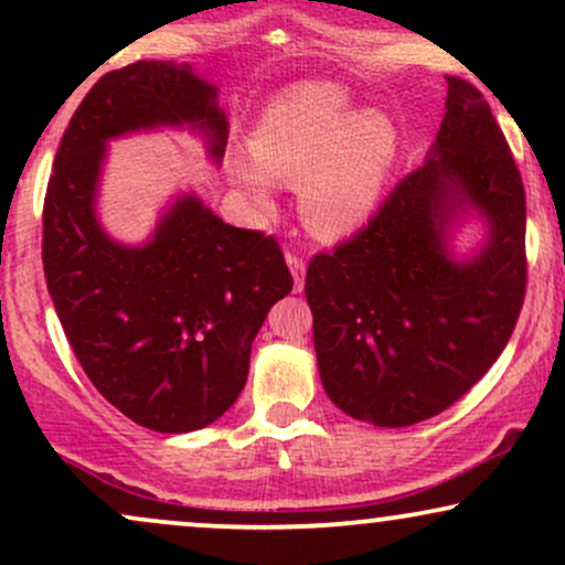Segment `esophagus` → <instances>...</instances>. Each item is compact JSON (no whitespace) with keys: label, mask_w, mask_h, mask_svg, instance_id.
<instances>
[{"label":"esophagus","mask_w":565,"mask_h":565,"mask_svg":"<svg viewBox=\"0 0 565 565\" xmlns=\"http://www.w3.org/2000/svg\"><path fill=\"white\" fill-rule=\"evenodd\" d=\"M287 265H289L291 276H295V289L302 291V284H305V260H302V255H297V252H287Z\"/></svg>","instance_id":"1"}]
</instances>
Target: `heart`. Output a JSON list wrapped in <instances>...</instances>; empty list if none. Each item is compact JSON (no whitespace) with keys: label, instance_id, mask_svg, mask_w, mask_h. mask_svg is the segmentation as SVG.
<instances>
[{"label":"heart","instance_id":"obj_1","mask_svg":"<svg viewBox=\"0 0 565 565\" xmlns=\"http://www.w3.org/2000/svg\"><path fill=\"white\" fill-rule=\"evenodd\" d=\"M249 148L252 161H236L231 174L252 210H274L270 180L300 188L308 231L337 238L372 215L398 138L387 116L359 114L337 84H302L265 111Z\"/></svg>","mask_w":565,"mask_h":565}]
</instances>
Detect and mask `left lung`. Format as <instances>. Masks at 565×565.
I'll use <instances>...</instances> for the list:
<instances>
[{
    "mask_svg": "<svg viewBox=\"0 0 565 565\" xmlns=\"http://www.w3.org/2000/svg\"><path fill=\"white\" fill-rule=\"evenodd\" d=\"M446 82L425 164L305 276L323 391L377 427L423 423L462 398L508 345L526 297L521 172L486 97L459 76ZM468 209L490 238L454 262L448 228Z\"/></svg>",
    "mask_w": 565,
    "mask_h": 565,
    "instance_id": "1",
    "label": "left lung"
}]
</instances>
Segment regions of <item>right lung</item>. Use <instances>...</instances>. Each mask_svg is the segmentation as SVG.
Instances as JSON below:
<instances>
[{"instance_id":"1","label":"right lung","mask_w":565,"mask_h":565,"mask_svg":"<svg viewBox=\"0 0 565 565\" xmlns=\"http://www.w3.org/2000/svg\"><path fill=\"white\" fill-rule=\"evenodd\" d=\"M183 125L223 159L228 121L217 87L188 63L108 71L63 132L42 215L44 278L84 374L157 433L199 430L228 412L246 385L252 340L295 284L274 236L233 228L191 193L174 199L142 246L100 228L106 142Z\"/></svg>"}]
</instances>
